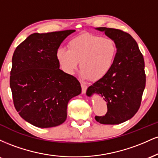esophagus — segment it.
Returning a JSON list of instances; mask_svg holds the SVG:
<instances>
[{
    "mask_svg": "<svg viewBox=\"0 0 158 158\" xmlns=\"http://www.w3.org/2000/svg\"><path fill=\"white\" fill-rule=\"evenodd\" d=\"M81 92H82V94H85V92H86L87 90V88H88V86H87L86 85L83 84V83H81Z\"/></svg>",
    "mask_w": 158,
    "mask_h": 158,
    "instance_id": "obj_1",
    "label": "esophagus"
}]
</instances>
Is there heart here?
I'll use <instances>...</instances> for the list:
<instances>
[{"label": "heart", "mask_w": 158, "mask_h": 158, "mask_svg": "<svg viewBox=\"0 0 158 158\" xmlns=\"http://www.w3.org/2000/svg\"><path fill=\"white\" fill-rule=\"evenodd\" d=\"M68 48H60L56 51V59L61 70L73 76L80 61L81 77L94 81L104 79L111 71L117 54L114 40L90 33L71 39Z\"/></svg>", "instance_id": "obj_1"}]
</instances>
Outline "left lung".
I'll use <instances>...</instances> for the list:
<instances>
[{"instance_id": "obj_1", "label": "left lung", "mask_w": 158, "mask_h": 158, "mask_svg": "<svg viewBox=\"0 0 158 158\" xmlns=\"http://www.w3.org/2000/svg\"><path fill=\"white\" fill-rule=\"evenodd\" d=\"M114 40L117 54L111 71L104 79L96 81L87 90L86 94H94L103 97L108 111L102 117L96 116L101 124L117 125L128 120L137 113L146 86L143 56L131 35L120 30L97 27Z\"/></svg>"}]
</instances>
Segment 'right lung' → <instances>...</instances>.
<instances>
[{"instance_id": "add662e5", "label": "right lung", "mask_w": 158, "mask_h": 158, "mask_svg": "<svg viewBox=\"0 0 158 158\" xmlns=\"http://www.w3.org/2000/svg\"><path fill=\"white\" fill-rule=\"evenodd\" d=\"M74 30L33 33L12 56L10 88L22 118L39 128H51L67 119L68 102L79 95V81L59 69L56 53Z\"/></svg>"}]
</instances>
